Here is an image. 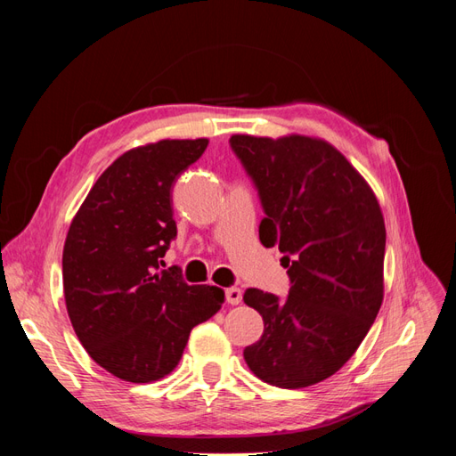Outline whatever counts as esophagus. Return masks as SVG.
<instances>
[{
  "instance_id": "esophagus-1",
  "label": "esophagus",
  "mask_w": 456,
  "mask_h": 456,
  "mask_svg": "<svg viewBox=\"0 0 456 456\" xmlns=\"http://www.w3.org/2000/svg\"><path fill=\"white\" fill-rule=\"evenodd\" d=\"M226 302H228V305H240V302H241V289L228 287L226 289Z\"/></svg>"
}]
</instances>
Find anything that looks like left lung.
<instances>
[{"instance_id": "obj_1", "label": "left lung", "mask_w": 456, "mask_h": 456, "mask_svg": "<svg viewBox=\"0 0 456 456\" xmlns=\"http://www.w3.org/2000/svg\"><path fill=\"white\" fill-rule=\"evenodd\" d=\"M230 146L265 209L258 238L283 253L291 289L280 300L247 289L265 322L243 350L255 375L278 388H306L346 363L384 297L386 228L365 178L322 139L233 134Z\"/></svg>"}]
</instances>
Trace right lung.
Masks as SVG:
<instances>
[{
    "mask_svg": "<svg viewBox=\"0 0 456 456\" xmlns=\"http://www.w3.org/2000/svg\"><path fill=\"white\" fill-rule=\"evenodd\" d=\"M209 141L133 148L99 176L62 251L66 310L93 360L127 382L159 380L178 365L190 330L213 317L224 291L161 270L176 238L171 191Z\"/></svg>",
    "mask_w": 456,
    "mask_h": 456,
    "instance_id": "right-lung-1",
    "label": "right lung"
}]
</instances>
